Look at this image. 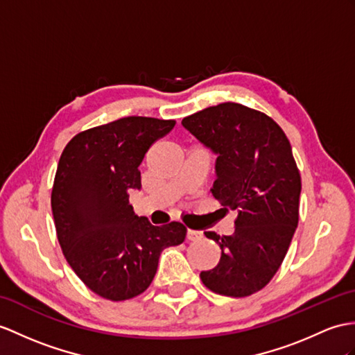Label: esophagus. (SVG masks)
Segmentation results:
<instances>
[{"label": "esophagus", "mask_w": 355, "mask_h": 355, "mask_svg": "<svg viewBox=\"0 0 355 355\" xmlns=\"http://www.w3.org/2000/svg\"><path fill=\"white\" fill-rule=\"evenodd\" d=\"M203 233L200 230H194V229H188L187 230V239L188 241H197V239H202Z\"/></svg>", "instance_id": "1"}]
</instances>
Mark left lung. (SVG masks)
Returning a JSON list of instances; mask_svg holds the SVG:
<instances>
[{"instance_id": "left-lung-1", "label": "left lung", "mask_w": 355, "mask_h": 355, "mask_svg": "<svg viewBox=\"0 0 355 355\" xmlns=\"http://www.w3.org/2000/svg\"><path fill=\"white\" fill-rule=\"evenodd\" d=\"M182 125L217 155L212 196L238 211L233 235L205 232L221 257L200 279L220 295L248 297L277 272L298 226L301 176L291 143L271 117L235 102L205 108Z\"/></svg>"}]
</instances>
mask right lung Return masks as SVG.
<instances>
[{
	"mask_svg": "<svg viewBox=\"0 0 355 355\" xmlns=\"http://www.w3.org/2000/svg\"><path fill=\"white\" fill-rule=\"evenodd\" d=\"M175 120L131 116L76 134L60 157L51 206L60 247L85 286L99 297L140 295L164 248L187 236L182 223L153 226L137 217L129 191L141 188L140 164Z\"/></svg>",
	"mask_w": 355,
	"mask_h": 355,
	"instance_id": "right-lung-1",
	"label": "right lung"
}]
</instances>
